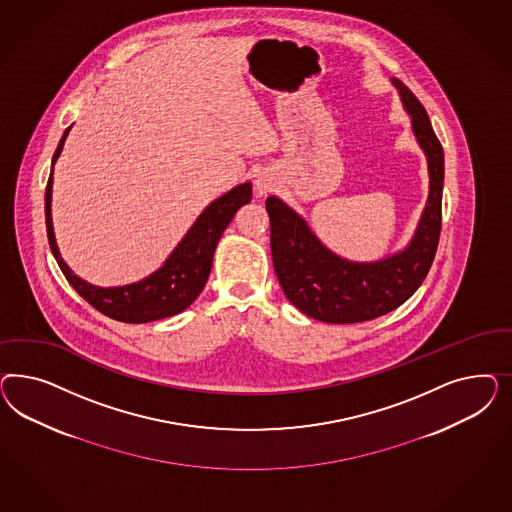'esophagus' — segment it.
Segmentation results:
<instances>
[{
    "label": "esophagus",
    "mask_w": 512,
    "mask_h": 512,
    "mask_svg": "<svg viewBox=\"0 0 512 512\" xmlns=\"http://www.w3.org/2000/svg\"><path fill=\"white\" fill-rule=\"evenodd\" d=\"M257 189H259V193L263 195V193L270 191V184H268L266 180H257Z\"/></svg>",
    "instance_id": "1"
}]
</instances>
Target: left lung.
<instances>
[{
    "label": "left lung",
    "mask_w": 512,
    "mask_h": 512,
    "mask_svg": "<svg viewBox=\"0 0 512 512\" xmlns=\"http://www.w3.org/2000/svg\"><path fill=\"white\" fill-rule=\"evenodd\" d=\"M413 133L428 159L430 193L409 246L375 263H353L332 253L308 223L278 197L266 199L274 270L289 302L317 321L351 325L396 310L413 295L434 263L441 233L445 159L426 109L402 80L392 78Z\"/></svg>",
    "instance_id": "8db88e82"
}]
</instances>
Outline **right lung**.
<instances>
[{
	"label": "right lung",
	"mask_w": 512,
	"mask_h": 512,
	"mask_svg": "<svg viewBox=\"0 0 512 512\" xmlns=\"http://www.w3.org/2000/svg\"><path fill=\"white\" fill-rule=\"evenodd\" d=\"M69 129L71 127L65 129L62 140L54 152L52 171L48 176L45 193L48 244L54 259L62 268L63 276L78 295L95 310L122 323H150L186 310L187 306H191L193 300L201 295L206 285L221 234L233 221L234 214L240 210V206L251 201V184H240L212 204H208L193 223V227L182 238V242L169 255V259L159 270H155L152 276L124 287H95L92 283L75 276L71 268L63 263L52 229V172L56 159L62 154L63 142Z\"/></svg>",
	"instance_id": "1"
}]
</instances>
